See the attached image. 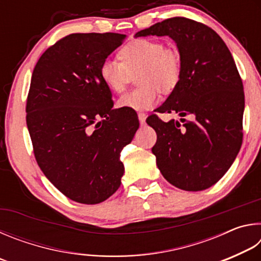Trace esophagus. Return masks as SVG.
<instances>
[{
  "mask_svg": "<svg viewBox=\"0 0 261 261\" xmlns=\"http://www.w3.org/2000/svg\"><path fill=\"white\" fill-rule=\"evenodd\" d=\"M138 118H139V122H140L141 125L145 124V121H146V114L139 113V114H138Z\"/></svg>",
  "mask_w": 261,
  "mask_h": 261,
  "instance_id": "1",
  "label": "esophagus"
}]
</instances>
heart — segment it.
Segmentation results:
<instances>
[{
  "label": "heart",
  "mask_w": 261,
  "mask_h": 261,
  "mask_svg": "<svg viewBox=\"0 0 261 261\" xmlns=\"http://www.w3.org/2000/svg\"><path fill=\"white\" fill-rule=\"evenodd\" d=\"M121 61L107 59L100 65V77L110 91H124L132 74L141 85L118 99L121 108L146 110L160 100V88L169 92L182 74V59L174 47H165L155 39H136L120 50Z\"/></svg>",
  "instance_id": "heart-1"
}]
</instances>
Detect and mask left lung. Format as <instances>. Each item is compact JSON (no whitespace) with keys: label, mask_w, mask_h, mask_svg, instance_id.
I'll use <instances>...</instances> for the list:
<instances>
[{"label":"left lung","mask_w":261,"mask_h":261,"mask_svg":"<svg viewBox=\"0 0 261 261\" xmlns=\"http://www.w3.org/2000/svg\"><path fill=\"white\" fill-rule=\"evenodd\" d=\"M173 39L182 59V74L158 113L191 120L163 122L151 115L155 130L152 152L168 182L185 191H201L227 173L242 146L244 91L235 61L220 35L192 19L174 17L141 30L135 38Z\"/></svg>","instance_id":"obj_1"}]
</instances>
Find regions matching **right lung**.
Returning <instances> with one entry per match:
<instances>
[{
    "instance_id": "1",
    "label": "right lung",
    "mask_w": 261,
    "mask_h": 261,
    "mask_svg": "<svg viewBox=\"0 0 261 261\" xmlns=\"http://www.w3.org/2000/svg\"><path fill=\"white\" fill-rule=\"evenodd\" d=\"M125 38L67 35L43 53L31 79L26 123L35 159L50 183L81 204H99L120 188V152L139 127L135 110L113 108L100 77L101 63Z\"/></svg>"
}]
</instances>
